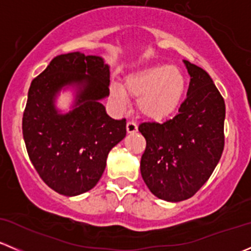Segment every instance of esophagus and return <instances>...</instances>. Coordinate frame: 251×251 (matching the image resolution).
Masks as SVG:
<instances>
[{
    "mask_svg": "<svg viewBox=\"0 0 251 251\" xmlns=\"http://www.w3.org/2000/svg\"><path fill=\"white\" fill-rule=\"evenodd\" d=\"M137 130H138L137 124L133 123V121H128V123L126 124V131H127V133H135L137 132Z\"/></svg>",
    "mask_w": 251,
    "mask_h": 251,
    "instance_id": "1",
    "label": "esophagus"
}]
</instances>
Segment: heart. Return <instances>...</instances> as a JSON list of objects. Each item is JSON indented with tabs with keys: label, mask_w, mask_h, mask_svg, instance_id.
Returning a JSON list of instances; mask_svg holds the SVG:
<instances>
[{
	"label": "heart",
	"mask_w": 251,
	"mask_h": 251,
	"mask_svg": "<svg viewBox=\"0 0 251 251\" xmlns=\"http://www.w3.org/2000/svg\"><path fill=\"white\" fill-rule=\"evenodd\" d=\"M186 91V77L177 67L156 64L132 73L125 78L124 87L109 85V100L119 110H125L130 98H138L141 114L151 120H164L179 107Z\"/></svg>",
	"instance_id": "heart-1"
}]
</instances>
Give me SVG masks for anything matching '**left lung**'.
<instances>
[{"instance_id":"8db88e82","label":"left lung","mask_w":251,"mask_h":251,"mask_svg":"<svg viewBox=\"0 0 251 251\" xmlns=\"http://www.w3.org/2000/svg\"><path fill=\"white\" fill-rule=\"evenodd\" d=\"M183 63L191 81L178 114L163 124L138 127L147 141L142 178L154 196L171 203L191 198L203 187L225 146L224 98L205 70Z\"/></svg>"}]
</instances>
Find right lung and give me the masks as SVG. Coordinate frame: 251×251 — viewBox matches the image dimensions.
Instances as JSON below:
<instances>
[{
	"label": "right lung",
	"instance_id": "right-lung-1",
	"mask_svg": "<svg viewBox=\"0 0 251 251\" xmlns=\"http://www.w3.org/2000/svg\"><path fill=\"white\" fill-rule=\"evenodd\" d=\"M98 55L72 52L53 58L32 80L23 115V136L32 165L48 187L75 197L104 173L108 154L126 136L100 100L109 92L110 70ZM73 95L71 109L56 107L60 92Z\"/></svg>",
	"mask_w": 251,
	"mask_h": 251
}]
</instances>
